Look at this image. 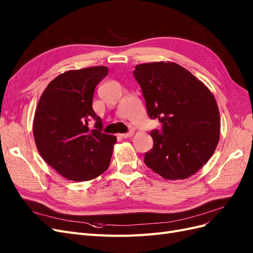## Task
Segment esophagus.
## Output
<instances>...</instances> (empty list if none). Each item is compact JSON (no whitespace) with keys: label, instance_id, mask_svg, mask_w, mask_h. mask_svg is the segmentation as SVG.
<instances>
[{"label":"esophagus","instance_id":"34e87169","mask_svg":"<svg viewBox=\"0 0 253 253\" xmlns=\"http://www.w3.org/2000/svg\"><path fill=\"white\" fill-rule=\"evenodd\" d=\"M134 135V131H129L127 133H125V134H120L119 136L121 137V138H128V137H132Z\"/></svg>","mask_w":253,"mask_h":253}]
</instances>
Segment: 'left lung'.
<instances>
[{
  "instance_id": "left-lung-1",
  "label": "left lung",
  "mask_w": 253,
  "mask_h": 253,
  "mask_svg": "<svg viewBox=\"0 0 253 253\" xmlns=\"http://www.w3.org/2000/svg\"><path fill=\"white\" fill-rule=\"evenodd\" d=\"M151 119L153 148L144 164L166 179H185L213 155L219 140L220 118L213 94L186 68L174 62L138 64L133 72Z\"/></svg>"
}]
</instances>
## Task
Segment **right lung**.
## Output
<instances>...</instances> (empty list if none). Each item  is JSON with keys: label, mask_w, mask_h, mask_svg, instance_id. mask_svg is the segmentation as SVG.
I'll return each instance as SVG.
<instances>
[{"label": "right lung", "mask_w": 253, "mask_h": 253, "mask_svg": "<svg viewBox=\"0 0 253 253\" xmlns=\"http://www.w3.org/2000/svg\"><path fill=\"white\" fill-rule=\"evenodd\" d=\"M109 73L106 66L60 74L49 82L38 103L34 137L42 158L63 177L83 181L108 170L117 138L101 132L93 110L94 90ZM96 120L95 129L88 127Z\"/></svg>", "instance_id": "obj_1"}]
</instances>
